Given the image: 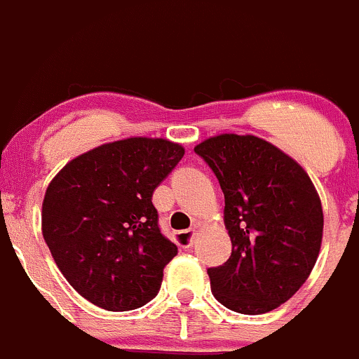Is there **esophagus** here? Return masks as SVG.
I'll return each instance as SVG.
<instances>
[{"instance_id":"esophagus-1","label":"esophagus","mask_w":359,"mask_h":359,"mask_svg":"<svg viewBox=\"0 0 359 359\" xmlns=\"http://www.w3.org/2000/svg\"><path fill=\"white\" fill-rule=\"evenodd\" d=\"M196 236H198V228H189V230H182L177 231V243L182 244L183 248H190L192 244H194Z\"/></svg>"}]
</instances>
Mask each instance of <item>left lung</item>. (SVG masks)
<instances>
[{
	"label": "left lung",
	"instance_id": "8db88e82",
	"mask_svg": "<svg viewBox=\"0 0 359 359\" xmlns=\"http://www.w3.org/2000/svg\"><path fill=\"white\" fill-rule=\"evenodd\" d=\"M224 194L231 255L208 269L217 302L264 315L287 302L311 275L323 236L322 201L297 160L253 135L210 136L194 147Z\"/></svg>",
	"mask_w": 359,
	"mask_h": 359
}]
</instances>
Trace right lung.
Segmentation results:
<instances>
[{"label":"right lung","mask_w":359,"mask_h":359,"mask_svg":"<svg viewBox=\"0 0 359 359\" xmlns=\"http://www.w3.org/2000/svg\"><path fill=\"white\" fill-rule=\"evenodd\" d=\"M185 154L167 138L131 136L69 160L44 192L41 230L81 297L131 311L156 297L177 246L158 228L152 192Z\"/></svg>","instance_id":"right-lung-1"}]
</instances>
